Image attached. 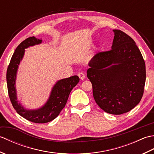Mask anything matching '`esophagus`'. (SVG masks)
<instances>
[{
	"label": "esophagus",
	"instance_id": "obj_1",
	"mask_svg": "<svg viewBox=\"0 0 154 154\" xmlns=\"http://www.w3.org/2000/svg\"><path fill=\"white\" fill-rule=\"evenodd\" d=\"M78 76H79L81 80H83L85 78V73H83V72H80V73H78Z\"/></svg>",
	"mask_w": 154,
	"mask_h": 154
}]
</instances>
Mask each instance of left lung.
I'll return each mask as SVG.
<instances>
[{
    "instance_id": "left-lung-1",
    "label": "left lung",
    "mask_w": 154,
    "mask_h": 154,
    "mask_svg": "<svg viewBox=\"0 0 154 154\" xmlns=\"http://www.w3.org/2000/svg\"><path fill=\"white\" fill-rule=\"evenodd\" d=\"M112 49L97 53L89 63L87 75L94 100L111 114L129 112L141 100L146 83V65L133 39L113 30Z\"/></svg>"
}]
</instances>
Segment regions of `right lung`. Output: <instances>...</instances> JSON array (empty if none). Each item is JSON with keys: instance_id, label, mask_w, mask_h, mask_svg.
Wrapping results in <instances>:
<instances>
[{"instance_id": "right-lung-1", "label": "right lung", "mask_w": 154, "mask_h": 154, "mask_svg": "<svg viewBox=\"0 0 154 154\" xmlns=\"http://www.w3.org/2000/svg\"><path fill=\"white\" fill-rule=\"evenodd\" d=\"M42 39L30 37L21 42L13 54L6 71L8 92L14 109L21 116L35 123H47L55 119L65 107L73 88L79 83L77 75L58 81L51 90L49 99L44 105L36 110L25 109L18 103L16 91V77L20 62L24 56L25 49L42 43Z\"/></svg>"}]
</instances>
